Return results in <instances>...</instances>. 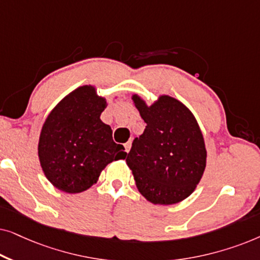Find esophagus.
Listing matches in <instances>:
<instances>
[{
	"mask_svg": "<svg viewBox=\"0 0 260 260\" xmlns=\"http://www.w3.org/2000/svg\"><path fill=\"white\" fill-rule=\"evenodd\" d=\"M124 148H125V151H126V152H129L130 149H131V142H130V141L126 142V143L124 144Z\"/></svg>",
	"mask_w": 260,
	"mask_h": 260,
	"instance_id": "1",
	"label": "esophagus"
}]
</instances>
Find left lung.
Instances as JSON below:
<instances>
[{"instance_id":"obj_1","label":"left lung","mask_w":260,"mask_h":260,"mask_svg":"<svg viewBox=\"0 0 260 260\" xmlns=\"http://www.w3.org/2000/svg\"><path fill=\"white\" fill-rule=\"evenodd\" d=\"M134 102L147 123L126 157L136 186L148 201L173 205L193 193L206 168L207 151L193 113L175 98L162 95L147 106Z\"/></svg>"}]
</instances>
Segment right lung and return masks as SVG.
<instances>
[{
	"mask_svg": "<svg viewBox=\"0 0 260 260\" xmlns=\"http://www.w3.org/2000/svg\"><path fill=\"white\" fill-rule=\"evenodd\" d=\"M106 102L94 87L81 86L49 113L39 140V158L46 177L66 193H80L97 182L109 163L124 159V147L101 120Z\"/></svg>",
	"mask_w": 260,
	"mask_h": 260,
	"instance_id": "1",
	"label": "right lung"
}]
</instances>
